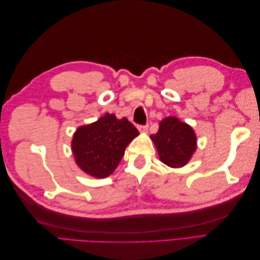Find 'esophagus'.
I'll return each mask as SVG.
<instances>
[{
	"instance_id": "34e87169",
	"label": "esophagus",
	"mask_w": 260,
	"mask_h": 260,
	"mask_svg": "<svg viewBox=\"0 0 260 260\" xmlns=\"http://www.w3.org/2000/svg\"><path fill=\"white\" fill-rule=\"evenodd\" d=\"M138 129L141 133H144V132H147L148 130V124H140L138 125Z\"/></svg>"
}]
</instances>
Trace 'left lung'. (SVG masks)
I'll use <instances>...</instances> for the list:
<instances>
[{
    "instance_id": "obj_1",
    "label": "left lung",
    "mask_w": 260,
    "mask_h": 260,
    "mask_svg": "<svg viewBox=\"0 0 260 260\" xmlns=\"http://www.w3.org/2000/svg\"><path fill=\"white\" fill-rule=\"evenodd\" d=\"M151 138L157 147L160 160L172 168L184 166L196 148L193 129L176 117L164 119L158 131Z\"/></svg>"
}]
</instances>
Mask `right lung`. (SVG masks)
Listing matches in <instances>:
<instances>
[{"mask_svg":"<svg viewBox=\"0 0 260 260\" xmlns=\"http://www.w3.org/2000/svg\"><path fill=\"white\" fill-rule=\"evenodd\" d=\"M138 135V129L127 118L119 120L113 114L82 125L72 142L78 166L93 177H108L120 162L125 147Z\"/></svg>","mask_w":260,"mask_h":260,"instance_id":"1","label":"right lung"}]
</instances>
